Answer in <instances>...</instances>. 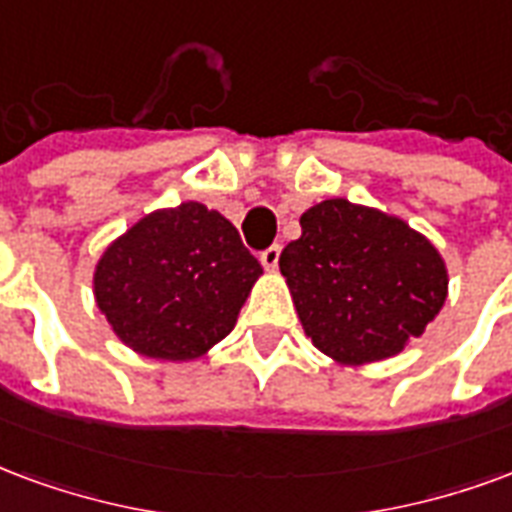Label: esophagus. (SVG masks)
<instances>
[{"label": "esophagus", "mask_w": 512, "mask_h": 512, "mask_svg": "<svg viewBox=\"0 0 512 512\" xmlns=\"http://www.w3.org/2000/svg\"><path fill=\"white\" fill-rule=\"evenodd\" d=\"M279 255H282V246H268L266 252H260V263H263L266 271H276V266H279Z\"/></svg>", "instance_id": "obj_1"}]
</instances>
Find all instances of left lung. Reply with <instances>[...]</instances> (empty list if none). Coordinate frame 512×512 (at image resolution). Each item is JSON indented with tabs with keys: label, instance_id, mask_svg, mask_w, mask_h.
Masks as SVG:
<instances>
[{
	"label": "left lung",
	"instance_id": "1",
	"mask_svg": "<svg viewBox=\"0 0 512 512\" xmlns=\"http://www.w3.org/2000/svg\"><path fill=\"white\" fill-rule=\"evenodd\" d=\"M306 336L336 363L399 355L448 298V268L404 219L344 198L301 214V238L279 255Z\"/></svg>",
	"mask_w": 512,
	"mask_h": 512
}]
</instances>
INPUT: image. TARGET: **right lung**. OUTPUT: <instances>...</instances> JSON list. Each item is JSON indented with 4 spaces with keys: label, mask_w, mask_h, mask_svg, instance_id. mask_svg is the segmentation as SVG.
Returning a JSON list of instances; mask_svg holds the SVG:
<instances>
[{
    "label": "right lung",
    "mask_w": 512,
    "mask_h": 512,
    "mask_svg": "<svg viewBox=\"0 0 512 512\" xmlns=\"http://www.w3.org/2000/svg\"><path fill=\"white\" fill-rule=\"evenodd\" d=\"M263 266L219 211L187 200L151 211L94 268V298L130 350L192 361L233 331Z\"/></svg>",
    "instance_id": "obj_1"
}]
</instances>
